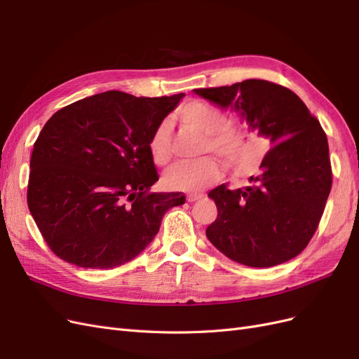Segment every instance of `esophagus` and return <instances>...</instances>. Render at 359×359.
Segmentation results:
<instances>
[{"label": "esophagus", "instance_id": "34e87169", "mask_svg": "<svg viewBox=\"0 0 359 359\" xmlns=\"http://www.w3.org/2000/svg\"><path fill=\"white\" fill-rule=\"evenodd\" d=\"M203 198V193H189L187 194V201L189 202H196Z\"/></svg>", "mask_w": 359, "mask_h": 359}]
</instances>
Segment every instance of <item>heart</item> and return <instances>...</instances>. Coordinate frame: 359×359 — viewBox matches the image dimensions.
<instances>
[{"mask_svg": "<svg viewBox=\"0 0 359 359\" xmlns=\"http://www.w3.org/2000/svg\"><path fill=\"white\" fill-rule=\"evenodd\" d=\"M177 116L184 127L202 135L199 154H214L226 166L238 168L252 157L256 147L253 130L243 119H227L222 107L203 100H191L180 107ZM148 151L157 166H165L170 160L169 126L160 123L148 139ZM220 175V166L211 156L194 161L180 163L170 168L163 184L169 190L199 191Z\"/></svg>", "mask_w": 359, "mask_h": 359, "instance_id": "heart-1", "label": "heart"}]
</instances>
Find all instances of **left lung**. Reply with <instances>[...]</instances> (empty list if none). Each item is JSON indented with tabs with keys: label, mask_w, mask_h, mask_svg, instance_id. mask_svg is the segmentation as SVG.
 Segmentation results:
<instances>
[{
	"label": "left lung",
	"mask_w": 359,
	"mask_h": 359,
	"mask_svg": "<svg viewBox=\"0 0 359 359\" xmlns=\"http://www.w3.org/2000/svg\"><path fill=\"white\" fill-rule=\"evenodd\" d=\"M194 93L233 107L271 139L257 175L244 189L227 182L208 193L217 219L208 240L229 259L268 268L298 256L316 232L332 186L328 139L299 97L278 83L247 79Z\"/></svg>",
	"instance_id": "8db88e82"
}]
</instances>
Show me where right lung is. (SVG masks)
I'll return each instance as SVG.
<instances>
[{
	"label": "right lung",
	"instance_id": "add662e5",
	"mask_svg": "<svg viewBox=\"0 0 359 359\" xmlns=\"http://www.w3.org/2000/svg\"><path fill=\"white\" fill-rule=\"evenodd\" d=\"M184 94L106 91L53 114L32 148L27 202L48 247L82 268L107 269L153 241L184 193L149 191L158 173L148 139Z\"/></svg>",
	"mask_w": 359,
	"mask_h": 359
}]
</instances>
